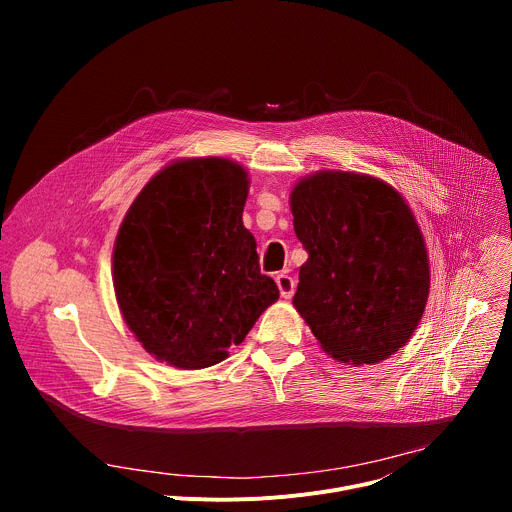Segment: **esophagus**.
<instances>
[{
	"instance_id": "esophagus-1",
	"label": "esophagus",
	"mask_w": 512,
	"mask_h": 512,
	"mask_svg": "<svg viewBox=\"0 0 512 512\" xmlns=\"http://www.w3.org/2000/svg\"><path fill=\"white\" fill-rule=\"evenodd\" d=\"M275 283H277V287H279L281 298L289 300L291 296H294V291H296V279H294V277L287 275V273H279V275L275 277Z\"/></svg>"
}]
</instances>
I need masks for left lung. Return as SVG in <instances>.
<instances>
[{"instance_id": "8db88e82", "label": "left lung", "mask_w": 512, "mask_h": 512, "mask_svg": "<svg viewBox=\"0 0 512 512\" xmlns=\"http://www.w3.org/2000/svg\"><path fill=\"white\" fill-rule=\"evenodd\" d=\"M308 251L294 306L326 354L377 364L415 332L429 296V259L403 196L356 172L322 170L289 196Z\"/></svg>"}]
</instances>
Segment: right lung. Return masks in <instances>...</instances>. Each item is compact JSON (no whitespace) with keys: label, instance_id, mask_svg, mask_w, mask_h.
<instances>
[{"label":"right lung","instance_id":"obj_1","mask_svg":"<svg viewBox=\"0 0 512 512\" xmlns=\"http://www.w3.org/2000/svg\"><path fill=\"white\" fill-rule=\"evenodd\" d=\"M249 178L225 158L178 160L141 188L113 247V287L137 342L176 369H206L279 298L243 225Z\"/></svg>","mask_w":512,"mask_h":512}]
</instances>
